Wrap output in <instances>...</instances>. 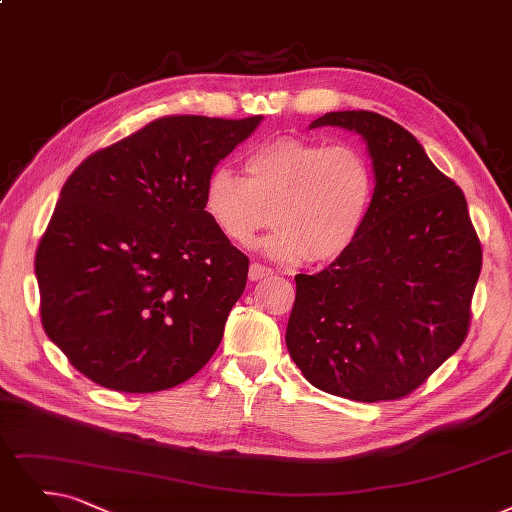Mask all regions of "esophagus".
<instances>
[{
	"instance_id": "obj_1",
	"label": "esophagus",
	"mask_w": 512,
	"mask_h": 512,
	"mask_svg": "<svg viewBox=\"0 0 512 512\" xmlns=\"http://www.w3.org/2000/svg\"><path fill=\"white\" fill-rule=\"evenodd\" d=\"M273 271L269 269V267H264V264H258V262H254L252 267H250V281H260V279H264V277H269Z\"/></svg>"
}]
</instances>
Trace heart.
I'll list each match as a JSON object with an SVG mask.
<instances>
[{"mask_svg":"<svg viewBox=\"0 0 512 512\" xmlns=\"http://www.w3.org/2000/svg\"><path fill=\"white\" fill-rule=\"evenodd\" d=\"M241 178L227 168L210 174L203 210L233 243L248 245L273 224L262 241L267 256L325 264L349 252L370 216L376 178L370 159L351 145L279 136L254 149Z\"/></svg>","mask_w":512,"mask_h":512,"instance_id":"obj_1","label":"heart"}]
</instances>
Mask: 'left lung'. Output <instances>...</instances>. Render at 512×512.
<instances>
[{
    "label": "left lung",
    "instance_id": "obj_1",
    "mask_svg": "<svg viewBox=\"0 0 512 512\" xmlns=\"http://www.w3.org/2000/svg\"><path fill=\"white\" fill-rule=\"evenodd\" d=\"M357 132L376 193L349 252L296 275L285 344L319 391L351 401L410 395L468 334L481 241L466 197L420 142L372 111H334L311 128Z\"/></svg>",
    "mask_w": 512,
    "mask_h": 512
}]
</instances>
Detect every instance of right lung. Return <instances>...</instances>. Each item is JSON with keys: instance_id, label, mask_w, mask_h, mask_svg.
I'll list each match as a JSON object with an SVG mask.
<instances>
[{"instance_id": "add662e5", "label": "right lung", "mask_w": 512, "mask_h": 512, "mask_svg": "<svg viewBox=\"0 0 512 512\" xmlns=\"http://www.w3.org/2000/svg\"><path fill=\"white\" fill-rule=\"evenodd\" d=\"M260 121L159 117L67 178L35 277L44 330L77 372L157 393L216 353L250 260L214 227L203 193Z\"/></svg>"}]
</instances>
